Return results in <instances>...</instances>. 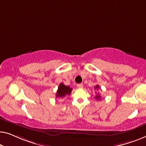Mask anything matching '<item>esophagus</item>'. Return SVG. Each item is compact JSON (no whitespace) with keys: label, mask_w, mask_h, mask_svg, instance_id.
Returning a JSON list of instances; mask_svg holds the SVG:
<instances>
[{"label":"esophagus","mask_w":146,"mask_h":146,"mask_svg":"<svg viewBox=\"0 0 146 146\" xmlns=\"http://www.w3.org/2000/svg\"><path fill=\"white\" fill-rule=\"evenodd\" d=\"M77 87L79 88V89H81V88L83 87V85L82 83H80V84H78L77 85Z\"/></svg>","instance_id":"34e87169"}]
</instances>
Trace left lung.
<instances>
[{
  "instance_id": "1",
  "label": "left lung",
  "mask_w": 146,
  "mask_h": 146,
  "mask_svg": "<svg viewBox=\"0 0 146 146\" xmlns=\"http://www.w3.org/2000/svg\"><path fill=\"white\" fill-rule=\"evenodd\" d=\"M100 88V87L98 85H96V86H95V87H94V89H98ZM95 98L96 99H100V96L99 95V94H96V96H95Z\"/></svg>"
}]
</instances>
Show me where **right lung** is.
<instances>
[{
    "label": "right lung",
    "instance_id": "right-lung-1",
    "mask_svg": "<svg viewBox=\"0 0 146 146\" xmlns=\"http://www.w3.org/2000/svg\"><path fill=\"white\" fill-rule=\"evenodd\" d=\"M72 89L69 86H65L63 83H60L59 85L58 89H57L56 93L57 98H63L65 96L69 95L71 94Z\"/></svg>",
    "mask_w": 146,
    "mask_h": 146
}]
</instances>
